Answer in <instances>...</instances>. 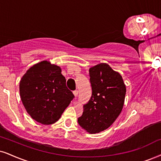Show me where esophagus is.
<instances>
[{
  "mask_svg": "<svg viewBox=\"0 0 161 161\" xmlns=\"http://www.w3.org/2000/svg\"><path fill=\"white\" fill-rule=\"evenodd\" d=\"M73 94H74V96L75 97H77V95H78V91H77V90H75V91H73Z\"/></svg>",
  "mask_w": 161,
  "mask_h": 161,
  "instance_id": "obj_1",
  "label": "esophagus"
}]
</instances>
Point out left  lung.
<instances>
[{
	"label": "left lung",
	"mask_w": 161,
	"mask_h": 161,
	"mask_svg": "<svg viewBox=\"0 0 161 161\" xmlns=\"http://www.w3.org/2000/svg\"><path fill=\"white\" fill-rule=\"evenodd\" d=\"M92 96L84 105L77 122L90 134L108 128L119 116L124 105L126 87L119 73L107 63H100L89 70Z\"/></svg>",
	"instance_id": "8db88e82"
}]
</instances>
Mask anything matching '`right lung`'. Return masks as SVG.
Returning a JSON list of instances; mask_svg holds the SVG:
<instances>
[{
  "label": "right lung",
  "mask_w": 161,
  "mask_h": 161,
  "mask_svg": "<svg viewBox=\"0 0 161 161\" xmlns=\"http://www.w3.org/2000/svg\"><path fill=\"white\" fill-rule=\"evenodd\" d=\"M61 69L47 61L30 68L21 79L20 96L33 119L51 125L60 118L75 96L67 88Z\"/></svg>",
  "instance_id": "add662e5"
}]
</instances>
